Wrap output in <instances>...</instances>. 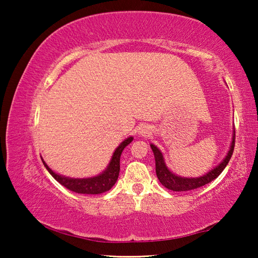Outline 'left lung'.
<instances>
[{
  "mask_svg": "<svg viewBox=\"0 0 258 258\" xmlns=\"http://www.w3.org/2000/svg\"><path fill=\"white\" fill-rule=\"evenodd\" d=\"M234 141H235V132L233 134V139H232V143H231V148L228 152V155L224 158V160L222 163L216 166L215 168L212 169L211 172H208L206 175L200 176L197 178H186V177H181L177 176L175 174H173L169 169L166 167V165L164 163V158L161 152L157 147L154 145H151V149L154 151L155 155V160H156V174L158 180L160 181L161 184H163L165 187H167L169 190L173 191H189V190H194L197 189V187L203 186L205 184H208L209 182H212L213 180L220 175V174L223 172V169L226 167V165L231 159V156L233 154L234 150Z\"/></svg>",
  "mask_w": 258,
  "mask_h": 258,
  "instance_id": "8db88e82",
  "label": "left lung"
}]
</instances>
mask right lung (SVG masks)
<instances>
[{"mask_svg": "<svg viewBox=\"0 0 258 258\" xmlns=\"http://www.w3.org/2000/svg\"><path fill=\"white\" fill-rule=\"evenodd\" d=\"M133 141V138L130 137L120 143V146L117 148L113 152L112 158L110 164H109L108 168L104 171L102 174H100L98 176L90 177V178H69L66 176H61L55 174L52 169H50L49 166H47L44 160L43 164L46 167L47 171L53 176L56 181H58L61 185L67 187L68 190L76 192V194H86V195H99L102 194V192H106L110 190L112 185L115 184L117 178L119 175V160H120V155L123 152L124 148L130 145L131 142Z\"/></svg>", "mask_w": 258, "mask_h": 258, "instance_id": "add662e5", "label": "right lung"}]
</instances>
